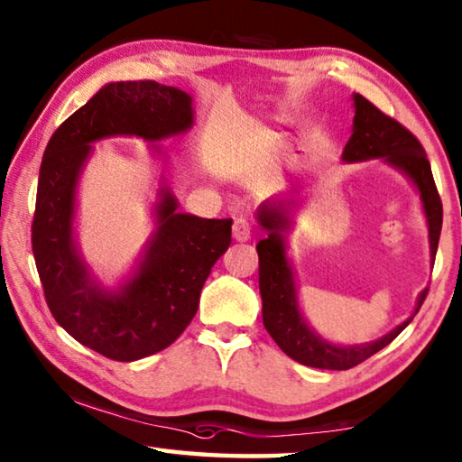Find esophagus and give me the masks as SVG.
Wrapping results in <instances>:
<instances>
[{
    "mask_svg": "<svg viewBox=\"0 0 462 462\" xmlns=\"http://www.w3.org/2000/svg\"><path fill=\"white\" fill-rule=\"evenodd\" d=\"M250 234H253V226L246 220V217H236L232 226V236L238 242H246L250 240Z\"/></svg>",
    "mask_w": 462,
    "mask_h": 462,
    "instance_id": "34e87169",
    "label": "esophagus"
}]
</instances>
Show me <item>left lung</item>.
Returning a JSON list of instances; mask_svg holds the SVG:
<instances>
[{
  "label": "left lung",
  "mask_w": 462,
  "mask_h": 462,
  "mask_svg": "<svg viewBox=\"0 0 462 462\" xmlns=\"http://www.w3.org/2000/svg\"><path fill=\"white\" fill-rule=\"evenodd\" d=\"M355 109L353 136L344 146L342 159L366 161L383 156L416 183L428 217L430 246H432V256H436L442 230V201L436 189L424 146L420 144V140L408 128L402 126L391 116L383 114L361 93L355 96ZM259 217L261 224L269 230L267 238L256 245V253H259V287L263 297V324L271 334V338L279 344V348L287 356H291L293 361L306 366H316V369H353V366L366 361V358L393 342L403 328L411 322V318L405 319L402 326H397L395 330H391L383 338L371 344H361V346H336V344L319 338L318 334L310 330L306 319L300 314V308H297L293 273L285 256V240L281 236V230L287 228V217L283 212L271 208H263ZM426 295L428 289H424L420 295L416 314L421 303H424Z\"/></svg>",
  "instance_id": "1"
}]
</instances>
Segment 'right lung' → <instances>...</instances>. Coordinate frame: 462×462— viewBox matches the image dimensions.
Masks as SVG:
<instances>
[{
  "mask_svg": "<svg viewBox=\"0 0 462 462\" xmlns=\"http://www.w3.org/2000/svg\"><path fill=\"white\" fill-rule=\"evenodd\" d=\"M193 124L191 97L151 79L101 88L51 136L38 175L32 253L54 319L106 358L120 363L161 353L195 316L214 263L232 242V217L179 214L162 191L156 230L134 279L118 293L93 283L73 242L75 187L91 143L126 134L161 140Z\"/></svg>",
  "mask_w": 462,
  "mask_h": 462,
  "instance_id": "add662e5",
  "label": "right lung"
}]
</instances>
